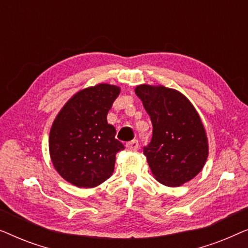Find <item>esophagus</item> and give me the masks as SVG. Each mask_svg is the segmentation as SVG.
<instances>
[{
  "label": "esophagus",
  "instance_id": "esophagus-1",
  "mask_svg": "<svg viewBox=\"0 0 248 248\" xmlns=\"http://www.w3.org/2000/svg\"><path fill=\"white\" fill-rule=\"evenodd\" d=\"M125 147H126L127 150H131V151H137L138 149L140 148V144H139V142H138L137 140H133V141L127 142V143H126V145H125Z\"/></svg>",
  "mask_w": 248,
  "mask_h": 248
}]
</instances>
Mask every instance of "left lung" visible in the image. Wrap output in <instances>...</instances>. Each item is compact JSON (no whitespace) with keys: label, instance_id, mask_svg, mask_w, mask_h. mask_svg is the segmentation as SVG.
I'll use <instances>...</instances> for the list:
<instances>
[{"label":"left lung","instance_id":"obj_1","mask_svg":"<svg viewBox=\"0 0 248 248\" xmlns=\"http://www.w3.org/2000/svg\"><path fill=\"white\" fill-rule=\"evenodd\" d=\"M135 93L151 118L152 139L143 149L152 175L170 187L195 177L204 167L209 143L201 117L178 90L140 84Z\"/></svg>","mask_w":248,"mask_h":248}]
</instances>
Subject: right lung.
<instances>
[{
    "label": "right lung",
    "instance_id": "obj_1",
    "mask_svg": "<svg viewBox=\"0 0 248 248\" xmlns=\"http://www.w3.org/2000/svg\"><path fill=\"white\" fill-rule=\"evenodd\" d=\"M121 88L98 83L74 93L54 120L49 155L56 171L77 187L91 188L113 174L116 154L124 145L107 114Z\"/></svg>",
    "mask_w": 248,
    "mask_h": 248
}]
</instances>
